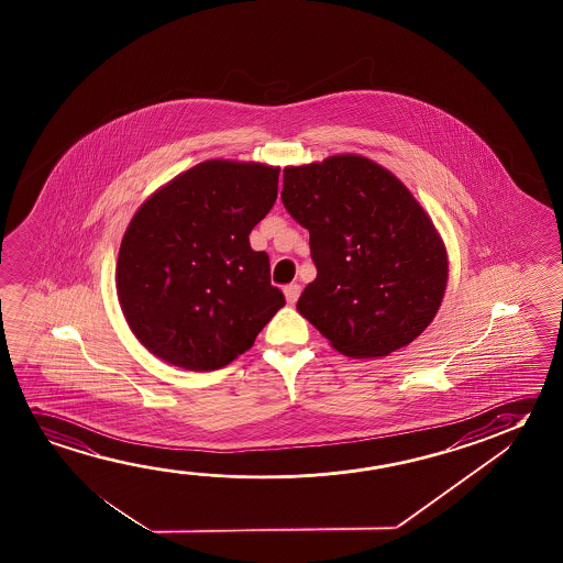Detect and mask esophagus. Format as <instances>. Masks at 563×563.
Returning a JSON list of instances; mask_svg holds the SVG:
<instances>
[{
  "instance_id": "esophagus-1",
  "label": "esophagus",
  "mask_w": 563,
  "mask_h": 563,
  "mask_svg": "<svg viewBox=\"0 0 563 563\" xmlns=\"http://www.w3.org/2000/svg\"><path fill=\"white\" fill-rule=\"evenodd\" d=\"M300 292H302V288H300V285L286 286V288H285L286 302H288V305H290V306L296 305V300H298V296H300Z\"/></svg>"
}]
</instances>
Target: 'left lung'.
I'll return each instance as SVG.
<instances>
[{"instance_id": "1", "label": "left lung", "mask_w": 563, "mask_h": 563, "mask_svg": "<svg viewBox=\"0 0 563 563\" xmlns=\"http://www.w3.org/2000/svg\"><path fill=\"white\" fill-rule=\"evenodd\" d=\"M283 176L280 198L310 231L318 268L296 310L353 360L412 343L448 286V251L424 208L385 166L353 153Z\"/></svg>"}]
</instances>
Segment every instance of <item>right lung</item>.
<instances>
[{
    "label": "right lung",
    "mask_w": 563,
    "mask_h": 563,
    "mask_svg": "<svg viewBox=\"0 0 563 563\" xmlns=\"http://www.w3.org/2000/svg\"><path fill=\"white\" fill-rule=\"evenodd\" d=\"M278 173L212 158L139 206L121 240L115 286L131 332L158 360L222 369L285 306L267 253L250 245L277 200Z\"/></svg>",
    "instance_id": "right-lung-1"
}]
</instances>
